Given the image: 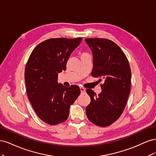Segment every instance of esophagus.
Here are the masks:
<instances>
[{
	"instance_id": "34e87169",
	"label": "esophagus",
	"mask_w": 156,
	"mask_h": 156,
	"mask_svg": "<svg viewBox=\"0 0 156 156\" xmlns=\"http://www.w3.org/2000/svg\"><path fill=\"white\" fill-rule=\"evenodd\" d=\"M80 90H81V93H83V92H85V89H84L83 87H80Z\"/></svg>"
}]
</instances>
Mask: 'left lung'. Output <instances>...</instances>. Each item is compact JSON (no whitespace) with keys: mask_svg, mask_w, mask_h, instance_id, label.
I'll return each mask as SVG.
<instances>
[{"mask_svg":"<svg viewBox=\"0 0 156 156\" xmlns=\"http://www.w3.org/2000/svg\"><path fill=\"white\" fill-rule=\"evenodd\" d=\"M93 55L92 76L98 77L101 92L92 89L86 92L91 101L86 114L92 123L107 127L114 123L123 112L131 88V69L126 55L115 42L105 38H86Z\"/></svg>","mask_w":156,"mask_h":156,"instance_id":"obj_1","label":"left lung"}]
</instances>
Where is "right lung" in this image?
Here are the masks:
<instances>
[{"label":"right lung","instance_id":"right-lung-1","mask_svg":"<svg viewBox=\"0 0 156 156\" xmlns=\"http://www.w3.org/2000/svg\"><path fill=\"white\" fill-rule=\"evenodd\" d=\"M81 40L82 37L45 40L32 51L27 62L25 79L28 98L37 115L49 125L67 120L70 105L81 93L78 86L65 87L57 80Z\"/></svg>","mask_w":156,"mask_h":156}]
</instances>
